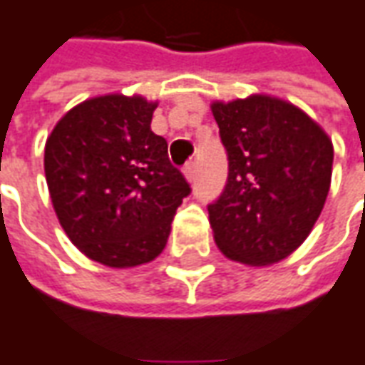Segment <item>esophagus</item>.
<instances>
[{
	"instance_id": "1",
	"label": "esophagus",
	"mask_w": 365,
	"mask_h": 365,
	"mask_svg": "<svg viewBox=\"0 0 365 365\" xmlns=\"http://www.w3.org/2000/svg\"><path fill=\"white\" fill-rule=\"evenodd\" d=\"M182 173H185V177H187L188 182H192V180L197 178V160H190V163H187L185 168H182Z\"/></svg>"
}]
</instances>
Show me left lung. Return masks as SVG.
I'll use <instances>...</instances> for the list:
<instances>
[{
  "mask_svg": "<svg viewBox=\"0 0 365 365\" xmlns=\"http://www.w3.org/2000/svg\"><path fill=\"white\" fill-rule=\"evenodd\" d=\"M228 155L225 190L208 205L220 252L250 266L290 256L320 216L334 147L304 110L268 95L212 103Z\"/></svg>",
  "mask_w": 365,
  "mask_h": 365,
  "instance_id": "8db88e82",
  "label": "left lung"
}]
</instances>
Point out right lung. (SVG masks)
<instances>
[{
    "instance_id": "obj_1",
    "label": "right lung",
    "mask_w": 365,
    "mask_h": 365,
    "mask_svg": "<svg viewBox=\"0 0 365 365\" xmlns=\"http://www.w3.org/2000/svg\"><path fill=\"white\" fill-rule=\"evenodd\" d=\"M139 95H103L65 113L45 143V178L69 240L95 262L130 268L155 260L190 195L170 165L168 145L150 130Z\"/></svg>"
}]
</instances>
